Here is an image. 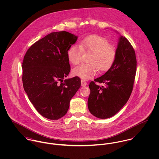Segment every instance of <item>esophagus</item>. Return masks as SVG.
Returning <instances> with one entry per match:
<instances>
[{
  "mask_svg": "<svg viewBox=\"0 0 159 159\" xmlns=\"http://www.w3.org/2000/svg\"><path fill=\"white\" fill-rule=\"evenodd\" d=\"M81 86H85L87 85V83H86L84 80H81Z\"/></svg>",
  "mask_w": 159,
  "mask_h": 159,
  "instance_id": "34e87169",
  "label": "esophagus"
}]
</instances>
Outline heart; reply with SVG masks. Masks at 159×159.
Returning <instances> with one entry per match:
<instances>
[{
	"label": "heart",
	"mask_w": 159,
	"mask_h": 159,
	"mask_svg": "<svg viewBox=\"0 0 159 159\" xmlns=\"http://www.w3.org/2000/svg\"><path fill=\"white\" fill-rule=\"evenodd\" d=\"M80 47L73 45L68 48V61L73 65H77L81 60L83 51H89V63H83L74 68L75 75L84 80L93 78L97 73L98 68L101 71L108 70L113 64L116 58V49L109 44L104 37L98 35H91L80 42Z\"/></svg>",
	"instance_id": "1"
}]
</instances>
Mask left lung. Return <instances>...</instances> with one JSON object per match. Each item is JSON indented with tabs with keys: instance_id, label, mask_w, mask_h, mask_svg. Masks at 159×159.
Masks as SVG:
<instances>
[{
	"instance_id": "left-lung-1",
	"label": "left lung",
	"mask_w": 159,
	"mask_h": 159,
	"mask_svg": "<svg viewBox=\"0 0 159 159\" xmlns=\"http://www.w3.org/2000/svg\"><path fill=\"white\" fill-rule=\"evenodd\" d=\"M113 64L102 76L91 81L88 101L89 111L100 119L113 116L128 101L136 71L135 50L129 40L120 36ZM95 82L104 84L100 87Z\"/></svg>"
}]
</instances>
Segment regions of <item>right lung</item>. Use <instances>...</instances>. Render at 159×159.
I'll return each instance as SVG.
<instances>
[{
  "mask_svg": "<svg viewBox=\"0 0 159 159\" xmlns=\"http://www.w3.org/2000/svg\"><path fill=\"white\" fill-rule=\"evenodd\" d=\"M77 39L66 31L51 32L31 46L24 57V89L37 111L47 119L64 116L81 86L78 76L64 80L70 71L67 51Z\"/></svg>",
  "mask_w": 159,
  "mask_h": 159,
  "instance_id": "1",
  "label": "right lung"
}]
</instances>
